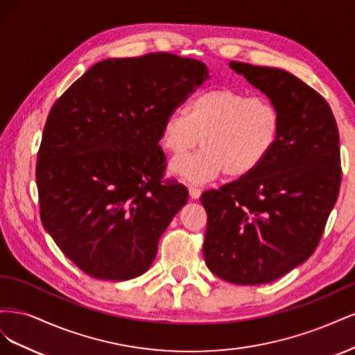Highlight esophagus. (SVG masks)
Masks as SVG:
<instances>
[{
  "instance_id": "esophagus-1",
  "label": "esophagus",
  "mask_w": 355,
  "mask_h": 355,
  "mask_svg": "<svg viewBox=\"0 0 355 355\" xmlns=\"http://www.w3.org/2000/svg\"><path fill=\"white\" fill-rule=\"evenodd\" d=\"M189 196H191V198H194V200L200 198L201 189L197 188V187H194V185H189Z\"/></svg>"
}]
</instances>
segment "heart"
I'll use <instances>...</instances> for the list:
<instances>
[{
	"instance_id": "obj_1",
	"label": "heart",
	"mask_w": 355,
	"mask_h": 355,
	"mask_svg": "<svg viewBox=\"0 0 355 355\" xmlns=\"http://www.w3.org/2000/svg\"><path fill=\"white\" fill-rule=\"evenodd\" d=\"M282 114L266 96H247L230 87L198 93L185 111H171L164 120L161 145L182 157L196 148L194 155L175 159L171 170L189 182H207L227 173L241 178L252 173L277 145Z\"/></svg>"
}]
</instances>
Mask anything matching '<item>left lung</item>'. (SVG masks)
Segmentation results:
<instances>
[{
  "label": "left lung",
  "instance_id": "left-lung-1",
  "mask_svg": "<svg viewBox=\"0 0 355 355\" xmlns=\"http://www.w3.org/2000/svg\"><path fill=\"white\" fill-rule=\"evenodd\" d=\"M280 110L277 145L252 173L202 192L209 270L241 286L271 283L314 253L340 188L339 130L326 99L284 69L232 60Z\"/></svg>",
  "mask_w": 355,
  "mask_h": 355
}]
</instances>
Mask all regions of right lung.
I'll use <instances>...</instances> for the list:
<instances>
[{
	"instance_id": "add662e5",
	"label": "right lung",
	"mask_w": 355,
	"mask_h": 355,
	"mask_svg": "<svg viewBox=\"0 0 355 355\" xmlns=\"http://www.w3.org/2000/svg\"><path fill=\"white\" fill-rule=\"evenodd\" d=\"M209 80L171 53L98 62L53 103L37 161L40 216L83 272L124 282L149 270L161 234L188 201L164 179L166 116Z\"/></svg>"
}]
</instances>
